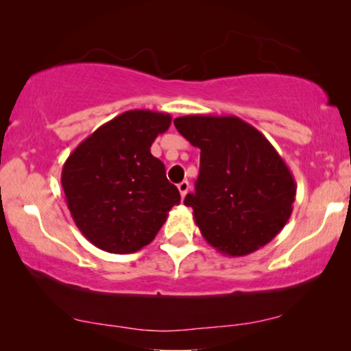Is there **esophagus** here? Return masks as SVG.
I'll return each mask as SVG.
<instances>
[{
	"label": "esophagus",
	"instance_id": "1",
	"mask_svg": "<svg viewBox=\"0 0 351 351\" xmlns=\"http://www.w3.org/2000/svg\"><path fill=\"white\" fill-rule=\"evenodd\" d=\"M177 189H179L182 199H184V198H185V195L189 193V190H190V184H189V182H186V180H184V182H180L179 185H177Z\"/></svg>",
	"mask_w": 351,
	"mask_h": 351
}]
</instances>
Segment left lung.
Here are the masks:
<instances>
[{
    "instance_id": "8db88e82",
    "label": "left lung",
    "mask_w": 351,
    "mask_h": 351,
    "mask_svg": "<svg viewBox=\"0 0 351 351\" xmlns=\"http://www.w3.org/2000/svg\"><path fill=\"white\" fill-rule=\"evenodd\" d=\"M174 124L201 150L195 193L184 204L206 241L232 257L270 243L289 220L297 190L275 147L238 117L186 114Z\"/></svg>"
}]
</instances>
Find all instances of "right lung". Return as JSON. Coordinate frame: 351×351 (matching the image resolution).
I'll return each mask as SVG.
<instances>
[{
  "label": "right lung",
  "instance_id": "1",
  "mask_svg": "<svg viewBox=\"0 0 351 351\" xmlns=\"http://www.w3.org/2000/svg\"><path fill=\"white\" fill-rule=\"evenodd\" d=\"M171 114L129 110L84 138L62 167V189L80 232L95 247L131 254L150 244L180 193L150 147Z\"/></svg>",
  "mask_w": 351,
  "mask_h": 351
}]
</instances>
